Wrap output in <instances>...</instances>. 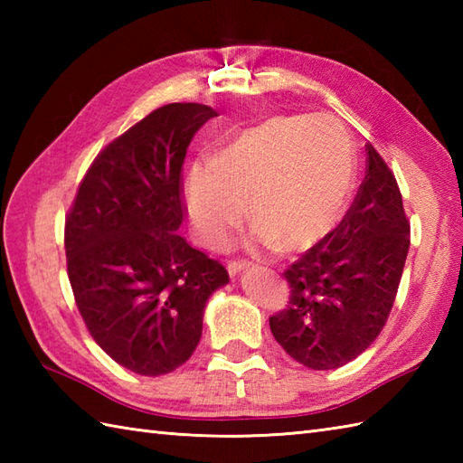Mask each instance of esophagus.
Wrapping results in <instances>:
<instances>
[{"instance_id": "obj_1", "label": "esophagus", "mask_w": 463, "mask_h": 463, "mask_svg": "<svg viewBox=\"0 0 463 463\" xmlns=\"http://www.w3.org/2000/svg\"><path fill=\"white\" fill-rule=\"evenodd\" d=\"M249 264L250 262H247V260H229V262H226V270H229L231 277H234L237 272L249 269Z\"/></svg>"}]
</instances>
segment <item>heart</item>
Listing matches in <instances>:
<instances>
[{
    "label": "heart",
    "mask_w": 463,
    "mask_h": 463,
    "mask_svg": "<svg viewBox=\"0 0 463 463\" xmlns=\"http://www.w3.org/2000/svg\"><path fill=\"white\" fill-rule=\"evenodd\" d=\"M346 129L328 115H274L231 133L211 165L186 173L184 209L194 237L224 249L234 229L252 221V244L302 250L340 222L354 189Z\"/></svg>",
    "instance_id": "b5f03b06"
}]
</instances>
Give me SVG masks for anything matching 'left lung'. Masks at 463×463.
<instances>
[{
    "mask_svg": "<svg viewBox=\"0 0 463 463\" xmlns=\"http://www.w3.org/2000/svg\"><path fill=\"white\" fill-rule=\"evenodd\" d=\"M408 249L410 221L396 176L368 143L366 176L348 213L284 270L290 298L269 318L272 336L312 370L352 362L386 326Z\"/></svg>",
    "mask_w": 463,
    "mask_h": 463,
    "instance_id": "left-lung-1",
    "label": "left lung"
}]
</instances>
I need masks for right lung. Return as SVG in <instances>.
I'll return each mask as SVG.
<instances>
[{
    "label": "right lung",
    "mask_w": 463,
    "mask_h": 463,
    "mask_svg": "<svg viewBox=\"0 0 463 463\" xmlns=\"http://www.w3.org/2000/svg\"><path fill=\"white\" fill-rule=\"evenodd\" d=\"M211 117L216 111L201 103L146 115L95 156L65 216L67 274L85 326L141 376L191 358L204 304L229 282L219 260L176 232L184 155Z\"/></svg>",
    "instance_id": "right-lung-1"
}]
</instances>
